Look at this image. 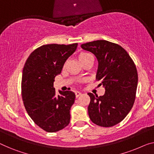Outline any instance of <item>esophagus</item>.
I'll return each mask as SVG.
<instances>
[{"label": "esophagus", "instance_id": "esophagus-1", "mask_svg": "<svg viewBox=\"0 0 154 154\" xmlns=\"http://www.w3.org/2000/svg\"><path fill=\"white\" fill-rule=\"evenodd\" d=\"M82 95V93H80V92H79V91H77V92H75V97H76L77 98L78 97H79L80 95Z\"/></svg>", "mask_w": 154, "mask_h": 154}]
</instances>
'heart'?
Listing matches in <instances>:
<instances>
[{"label": "heart", "mask_w": 154, "mask_h": 154, "mask_svg": "<svg viewBox=\"0 0 154 154\" xmlns=\"http://www.w3.org/2000/svg\"><path fill=\"white\" fill-rule=\"evenodd\" d=\"M92 58H93V56H92L90 53H88V52H82L79 54V56H78V59H79V61L82 64Z\"/></svg>", "instance_id": "obj_1"}]
</instances>
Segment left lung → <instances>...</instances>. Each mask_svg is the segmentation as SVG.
<instances>
[{
    "label": "left lung",
    "mask_w": 154,
    "mask_h": 154,
    "mask_svg": "<svg viewBox=\"0 0 154 154\" xmlns=\"http://www.w3.org/2000/svg\"><path fill=\"white\" fill-rule=\"evenodd\" d=\"M81 47L97 57L96 80L106 91L103 96L88 93V116L95 125L113 127L122 121L134 106L138 79L136 65L122 47L110 41H94Z\"/></svg>",
    "instance_id": "left-lung-1"
}]
</instances>
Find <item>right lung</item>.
Masks as SVG:
<instances>
[{"label":"right lung","mask_w":154,"mask_h":154,"mask_svg":"<svg viewBox=\"0 0 154 154\" xmlns=\"http://www.w3.org/2000/svg\"><path fill=\"white\" fill-rule=\"evenodd\" d=\"M77 45H41L29 54L24 65L21 95L25 108L34 122L47 132L58 131L70 123L75 93L59 91L57 95L53 85Z\"/></svg>","instance_id":"1"}]
</instances>
